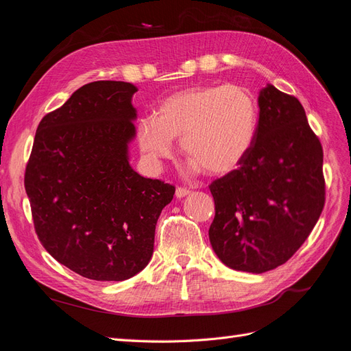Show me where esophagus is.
Masks as SVG:
<instances>
[{
  "label": "esophagus",
  "instance_id": "obj_1",
  "mask_svg": "<svg viewBox=\"0 0 351 351\" xmlns=\"http://www.w3.org/2000/svg\"><path fill=\"white\" fill-rule=\"evenodd\" d=\"M189 193H190V192H189L187 189H184V187H177V189H176V197H177V199L186 197Z\"/></svg>",
  "mask_w": 351,
  "mask_h": 351
}]
</instances>
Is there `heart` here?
I'll return each mask as SVG.
<instances>
[{
	"label": "heart",
	"mask_w": 351,
	"mask_h": 351,
	"mask_svg": "<svg viewBox=\"0 0 351 351\" xmlns=\"http://www.w3.org/2000/svg\"><path fill=\"white\" fill-rule=\"evenodd\" d=\"M258 107L237 84L195 86L165 98L155 117L137 123V142L152 165L173 154V139L192 159L190 169L224 176L247 156L256 139Z\"/></svg>",
	"instance_id": "heart-1"
}]
</instances>
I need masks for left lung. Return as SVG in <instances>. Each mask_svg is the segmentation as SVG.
<instances>
[{
  "label": "left lung",
  "mask_w": 351,
  "mask_h": 351,
  "mask_svg": "<svg viewBox=\"0 0 351 351\" xmlns=\"http://www.w3.org/2000/svg\"><path fill=\"white\" fill-rule=\"evenodd\" d=\"M258 105L250 152L209 186L215 200L210 246L228 268L252 274L289 261L325 204L322 146L299 99L267 84Z\"/></svg>",
  "instance_id": "obj_1"
}]
</instances>
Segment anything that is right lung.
<instances>
[{
  "label": "right lung",
  "mask_w": 351,
  "mask_h": 351,
  "mask_svg": "<svg viewBox=\"0 0 351 351\" xmlns=\"http://www.w3.org/2000/svg\"><path fill=\"white\" fill-rule=\"evenodd\" d=\"M136 92L125 82L84 84L40 120L26 167L42 246L89 280L124 281L149 263L156 221L176 192L130 165Z\"/></svg>",
  "instance_id": "add662e5"
}]
</instances>
